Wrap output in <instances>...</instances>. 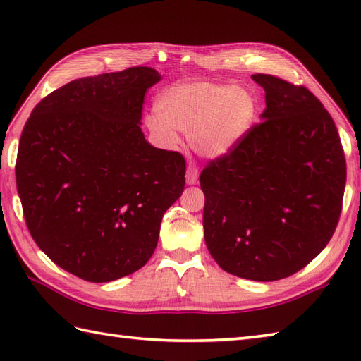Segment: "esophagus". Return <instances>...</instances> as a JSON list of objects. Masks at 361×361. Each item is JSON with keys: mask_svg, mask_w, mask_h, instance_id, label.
I'll return each mask as SVG.
<instances>
[{"mask_svg": "<svg viewBox=\"0 0 361 361\" xmlns=\"http://www.w3.org/2000/svg\"><path fill=\"white\" fill-rule=\"evenodd\" d=\"M198 181V169L195 164H189L186 171V183L188 185H195Z\"/></svg>", "mask_w": 361, "mask_h": 361, "instance_id": "34e87169", "label": "esophagus"}]
</instances>
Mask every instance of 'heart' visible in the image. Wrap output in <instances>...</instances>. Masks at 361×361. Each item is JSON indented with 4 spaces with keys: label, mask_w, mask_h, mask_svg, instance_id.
Segmentation results:
<instances>
[{
    "label": "heart",
    "mask_w": 361,
    "mask_h": 361,
    "mask_svg": "<svg viewBox=\"0 0 361 361\" xmlns=\"http://www.w3.org/2000/svg\"><path fill=\"white\" fill-rule=\"evenodd\" d=\"M157 113L147 127L167 145L178 142V132L198 155L219 157L250 128L256 102L248 91L209 82L178 83L157 99Z\"/></svg>",
    "instance_id": "1"
}]
</instances>
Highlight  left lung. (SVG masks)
<instances>
[{
  "mask_svg": "<svg viewBox=\"0 0 361 361\" xmlns=\"http://www.w3.org/2000/svg\"><path fill=\"white\" fill-rule=\"evenodd\" d=\"M260 122L200 173L204 242L225 271L278 281L312 262L338 225L346 158L338 130L304 85L255 74Z\"/></svg>",
  "mask_w": 361,
  "mask_h": 361,
  "instance_id": "1",
  "label": "left lung"
}]
</instances>
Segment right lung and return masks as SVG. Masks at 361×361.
Listing matches in <instances>:
<instances>
[{
    "label": "right lung",
    "instance_id": "add662e5",
    "mask_svg": "<svg viewBox=\"0 0 361 361\" xmlns=\"http://www.w3.org/2000/svg\"><path fill=\"white\" fill-rule=\"evenodd\" d=\"M149 66L73 80L42 99L23 128L15 176L30 235L54 264L88 282L132 274L157 248L185 189L180 152L140 127Z\"/></svg>",
    "mask_w": 361,
    "mask_h": 361
}]
</instances>
